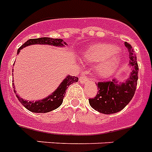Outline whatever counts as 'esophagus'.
Returning <instances> with one entry per match:
<instances>
[{"instance_id": "34e87169", "label": "esophagus", "mask_w": 152, "mask_h": 152, "mask_svg": "<svg viewBox=\"0 0 152 152\" xmlns=\"http://www.w3.org/2000/svg\"><path fill=\"white\" fill-rule=\"evenodd\" d=\"M79 82H80L81 83H85L87 82V77H86V76H85V75H83V76H81L80 77H79Z\"/></svg>"}]
</instances>
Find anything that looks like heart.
I'll return each mask as SVG.
<instances>
[{
	"label": "heart",
	"mask_w": 152,
	"mask_h": 152,
	"mask_svg": "<svg viewBox=\"0 0 152 152\" xmlns=\"http://www.w3.org/2000/svg\"><path fill=\"white\" fill-rule=\"evenodd\" d=\"M118 50V48L111 44H98L89 48L84 53V58L89 62L100 63L97 72L102 77H109L114 74L119 65L120 58L117 54H113Z\"/></svg>",
	"instance_id": "heart-1"
}]
</instances>
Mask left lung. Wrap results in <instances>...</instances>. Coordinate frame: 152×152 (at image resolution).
Here are the masks:
<instances>
[{
  "label": "left lung",
  "mask_w": 152,
  "mask_h": 152,
  "mask_svg": "<svg viewBox=\"0 0 152 152\" xmlns=\"http://www.w3.org/2000/svg\"><path fill=\"white\" fill-rule=\"evenodd\" d=\"M124 45L129 52V77L124 82L113 79L112 82L98 83V94L93 99H89L91 107L105 115H110L120 111L131 102L136 90L139 66L136 56L132 45L125 42Z\"/></svg>",
  "instance_id": "obj_1"
}]
</instances>
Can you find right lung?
Masks as SVG:
<instances>
[{
    "mask_svg": "<svg viewBox=\"0 0 152 152\" xmlns=\"http://www.w3.org/2000/svg\"><path fill=\"white\" fill-rule=\"evenodd\" d=\"M53 45V46H58V47H64L65 45H67L66 42H63L62 39H58V38H50V37H41V38H34V39L28 40L26 43H24L18 50V53L22 50L23 48L32 45ZM78 81V77L75 76H70L67 75L66 78L58 86V87L53 91V93L50 94L45 99H42L41 100L37 101H28L25 99H21L17 94L16 96L20 101L21 104L26 107L27 110L34 113H47L52 110H55L58 108L62 103L64 96L66 94V91L68 88L69 85L72 83H77ZM13 88L15 89L14 83L12 84ZM15 94H17L16 91L14 90Z\"/></svg>",
    "mask_w": 152,
    "mask_h": 152,
    "instance_id": "obj_1",
    "label": "right lung"
}]
</instances>
